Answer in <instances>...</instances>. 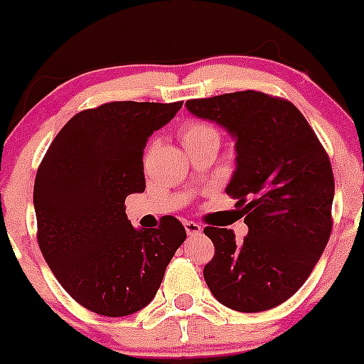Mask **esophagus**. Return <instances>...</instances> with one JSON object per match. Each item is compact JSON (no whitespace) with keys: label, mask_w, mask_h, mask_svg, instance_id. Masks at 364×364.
I'll list each match as a JSON object with an SVG mask.
<instances>
[{"label":"esophagus","mask_w":364,"mask_h":364,"mask_svg":"<svg viewBox=\"0 0 364 364\" xmlns=\"http://www.w3.org/2000/svg\"><path fill=\"white\" fill-rule=\"evenodd\" d=\"M185 230L188 236H196V234L203 232V227L196 222H185Z\"/></svg>","instance_id":"34e87169"}]
</instances>
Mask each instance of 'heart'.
I'll use <instances>...</instances> for the list:
<instances>
[{
	"label": "heart",
	"mask_w": 364,
	"mask_h": 364,
	"mask_svg": "<svg viewBox=\"0 0 364 364\" xmlns=\"http://www.w3.org/2000/svg\"><path fill=\"white\" fill-rule=\"evenodd\" d=\"M209 139H215L218 141V132L216 128H213L211 124L204 123V121H190L183 127L181 130V142L185 144V148L192 144H199V142L209 141Z\"/></svg>",
	"instance_id": "b5f03b06"
}]
</instances>
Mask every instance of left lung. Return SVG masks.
Instances as JSON below:
<instances>
[{"mask_svg": "<svg viewBox=\"0 0 364 364\" xmlns=\"http://www.w3.org/2000/svg\"><path fill=\"white\" fill-rule=\"evenodd\" d=\"M185 105L236 142L225 192L248 225L243 243L230 229L205 227L215 245L205 284L236 311L278 306L306 282L331 236L335 178L328 155L303 114L282 98L250 90Z\"/></svg>", "mask_w": 364, "mask_h": 364, "instance_id": "left-lung-1", "label": "left lung"}]
</instances>
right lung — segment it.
<instances>
[{
  "label": "right lung",
  "instance_id": "right-lung-1",
  "mask_svg": "<svg viewBox=\"0 0 364 364\" xmlns=\"http://www.w3.org/2000/svg\"><path fill=\"white\" fill-rule=\"evenodd\" d=\"M181 105L111 102L75 114L36 172L40 250L61 287L95 314L124 317L148 306L186 240L174 216L148 230L124 213V199L146 188V142Z\"/></svg>",
  "mask_w": 364,
  "mask_h": 364
}]
</instances>
